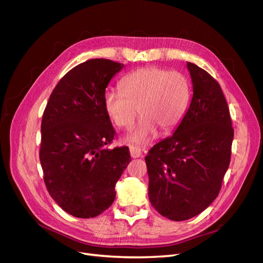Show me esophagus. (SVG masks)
I'll return each instance as SVG.
<instances>
[{"instance_id": "34e87169", "label": "esophagus", "mask_w": 263, "mask_h": 263, "mask_svg": "<svg viewBox=\"0 0 263 263\" xmlns=\"http://www.w3.org/2000/svg\"><path fill=\"white\" fill-rule=\"evenodd\" d=\"M129 153H130V156H132L133 158H139V157H141V155H142L140 148H139V147H136V146H130V147H129Z\"/></svg>"}]
</instances>
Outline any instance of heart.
I'll return each mask as SVG.
<instances>
[{"label":"heart","mask_w":263,"mask_h":263,"mask_svg":"<svg viewBox=\"0 0 263 263\" xmlns=\"http://www.w3.org/2000/svg\"><path fill=\"white\" fill-rule=\"evenodd\" d=\"M119 89L103 97L107 116L119 128H130L138 110L141 118L126 139L145 145L160 128L173 130L184 117L191 99L190 82L184 74L158 67H144L125 76Z\"/></svg>","instance_id":"obj_1"}]
</instances>
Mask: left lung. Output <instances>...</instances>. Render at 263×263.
Instances as JSON below:
<instances>
[{
	"label": "left lung",
	"instance_id": "obj_1",
	"mask_svg": "<svg viewBox=\"0 0 263 263\" xmlns=\"http://www.w3.org/2000/svg\"><path fill=\"white\" fill-rule=\"evenodd\" d=\"M193 98L172 136L149 150L145 160L149 201L162 216L186 220L217 197L229 166L234 129L218 82L187 62Z\"/></svg>",
	"mask_w": 263,
	"mask_h": 263
}]
</instances>
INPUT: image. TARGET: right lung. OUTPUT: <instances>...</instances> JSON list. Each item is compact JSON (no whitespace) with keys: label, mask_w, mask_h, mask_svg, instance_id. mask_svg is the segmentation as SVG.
Segmentation results:
<instances>
[{"label":"right lung","mask_w":263,"mask_h":263,"mask_svg":"<svg viewBox=\"0 0 263 263\" xmlns=\"http://www.w3.org/2000/svg\"><path fill=\"white\" fill-rule=\"evenodd\" d=\"M124 66L90 59L55 85L42 119L39 150L47 190L60 208L91 218L115 200V184L130 162L128 147L108 149L115 136L103 97Z\"/></svg>","instance_id":"obj_1"}]
</instances>
